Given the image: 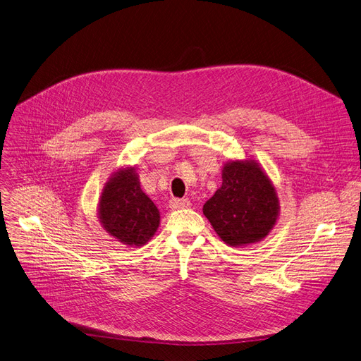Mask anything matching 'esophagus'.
<instances>
[{"label": "esophagus", "mask_w": 361, "mask_h": 361, "mask_svg": "<svg viewBox=\"0 0 361 361\" xmlns=\"http://www.w3.org/2000/svg\"><path fill=\"white\" fill-rule=\"evenodd\" d=\"M190 206L188 198H171L170 200V209H185Z\"/></svg>", "instance_id": "esophagus-1"}]
</instances>
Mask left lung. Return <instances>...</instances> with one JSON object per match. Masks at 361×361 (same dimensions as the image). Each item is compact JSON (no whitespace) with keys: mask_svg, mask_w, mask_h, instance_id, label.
<instances>
[{"mask_svg":"<svg viewBox=\"0 0 361 361\" xmlns=\"http://www.w3.org/2000/svg\"><path fill=\"white\" fill-rule=\"evenodd\" d=\"M203 213L222 241L246 246L267 237L276 225L279 200L255 161H233L224 167L222 186L206 201Z\"/></svg>","mask_w":361,"mask_h":361,"instance_id":"left-lung-1","label":"left lung"}]
</instances>
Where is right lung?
<instances>
[{"label":"right lung","instance_id":"add662e5","mask_svg":"<svg viewBox=\"0 0 361 361\" xmlns=\"http://www.w3.org/2000/svg\"><path fill=\"white\" fill-rule=\"evenodd\" d=\"M99 216L108 233L128 246L145 244L160 225V213L140 190L135 169L117 171L109 179L100 197Z\"/></svg>","mask_w":361,"mask_h":361}]
</instances>
